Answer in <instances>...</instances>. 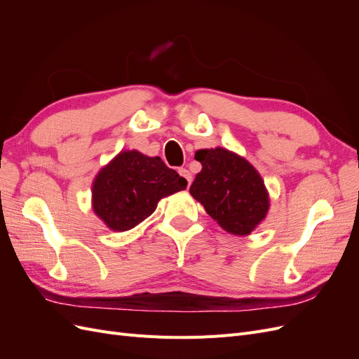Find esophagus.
<instances>
[{
    "mask_svg": "<svg viewBox=\"0 0 359 359\" xmlns=\"http://www.w3.org/2000/svg\"><path fill=\"white\" fill-rule=\"evenodd\" d=\"M178 173H180V175H181L184 180L187 181V184L190 186V184H191V173H190L186 168H181V169H178Z\"/></svg>",
    "mask_w": 359,
    "mask_h": 359,
    "instance_id": "1",
    "label": "esophagus"
}]
</instances>
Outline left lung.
I'll return each mask as SVG.
<instances>
[{
	"mask_svg": "<svg viewBox=\"0 0 359 359\" xmlns=\"http://www.w3.org/2000/svg\"><path fill=\"white\" fill-rule=\"evenodd\" d=\"M194 158L202 170L191 184V196L224 231L248 235L269 208L262 177L244 157L224 148L199 149Z\"/></svg>",
	"mask_w": 359,
	"mask_h": 359,
	"instance_id": "obj_1",
	"label": "left lung"
}]
</instances>
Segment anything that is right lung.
Wrapping results in <instances>:
<instances>
[{
  "mask_svg": "<svg viewBox=\"0 0 359 359\" xmlns=\"http://www.w3.org/2000/svg\"><path fill=\"white\" fill-rule=\"evenodd\" d=\"M187 187V181L160 157L123 151L93 182V208L115 232L133 229L153 214L161 198Z\"/></svg>",
  "mask_w": 359,
  "mask_h": 359,
  "instance_id": "1",
  "label": "right lung"
}]
</instances>
